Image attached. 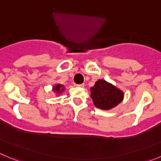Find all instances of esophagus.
I'll use <instances>...</instances> for the list:
<instances>
[{
    "label": "esophagus",
    "mask_w": 161,
    "mask_h": 161,
    "mask_svg": "<svg viewBox=\"0 0 161 161\" xmlns=\"http://www.w3.org/2000/svg\"><path fill=\"white\" fill-rule=\"evenodd\" d=\"M76 86L80 87V88H84V87H85V84H80V85H77Z\"/></svg>",
    "instance_id": "esophagus-1"
}]
</instances>
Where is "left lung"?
<instances>
[{
	"label": "left lung",
	"instance_id": "left-lung-1",
	"mask_svg": "<svg viewBox=\"0 0 161 161\" xmlns=\"http://www.w3.org/2000/svg\"><path fill=\"white\" fill-rule=\"evenodd\" d=\"M124 93L104 80H99L91 88V98L96 108L110 110L122 101Z\"/></svg>",
	"mask_w": 161,
	"mask_h": 161
}]
</instances>
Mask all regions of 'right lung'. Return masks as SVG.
I'll return each mask as SVG.
<instances>
[{
  "label": "right lung",
  "mask_w": 161,
  "mask_h": 161,
  "mask_svg": "<svg viewBox=\"0 0 161 161\" xmlns=\"http://www.w3.org/2000/svg\"><path fill=\"white\" fill-rule=\"evenodd\" d=\"M53 90L54 92L58 93V94H60V93H62V92L65 90V88H64V86L62 85H59V84H58V85L53 86Z\"/></svg>",
  "instance_id": "right-lung-1"
}]
</instances>
